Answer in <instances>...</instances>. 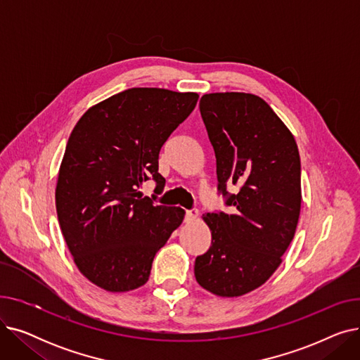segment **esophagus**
<instances>
[{
    "label": "esophagus",
    "mask_w": 360,
    "mask_h": 360,
    "mask_svg": "<svg viewBox=\"0 0 360 360\" xmlns=\"http://www.w3.org/2000/svg\"><path fill=\"white\" fill-rule=\"evenodd\" d=\"M197 217H198V210H197V209H194V210H186V213H185V221H186V223L194 221Z\"/></svg>",
    "instance_id": "34e87169"
}]
</instances>
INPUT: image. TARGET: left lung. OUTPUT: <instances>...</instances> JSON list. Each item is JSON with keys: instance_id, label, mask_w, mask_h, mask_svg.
<instances>
[{"instance_id": "left-lung-1", "label": "left lung", "mask_w": 360, "mask_h": 360, "mask_svg": "<svg viewBox=\"0 0 360 360\" xmlns=\"http://www.w3.org/2000/svg\"><path fill=\"white\" fill-rule=\"evenodd\" d=\"M200 112L216 155L219 191L233 213H207L212 247L195 258L198 285L221 297L262 286L281 264L300 214L295 137L270 105L251 93L204 94ZM226 183L240 186L229 195Z\"/></svg>"}]
</instances>
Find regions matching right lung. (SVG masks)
<instances>
[{
	"instance_id": "1",
	"label": "right lung",
	"mask_w": 360,
	"mask_h": 360,
	"mask_svg": "<svg viewBox=\"0 0 360 360\" xmlns=\"http://www.w3.org/2000/svg\"><path fill=\"white\" fill-rule=\"evenodd\" d=\"M198 94L132 87L93 105L68 139L55 188L60 228L75 266L112 293L146 285L156 252L185 212L139 188L158 172L159 151L194 110Z\"/></svg>"
}]
</instances>
